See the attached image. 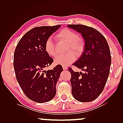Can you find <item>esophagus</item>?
Wrapping results in <instances>:
<instances>
[{
  "label": "esophagus",
  "mask_w": 123,
  "mask_h": 123,
  "mask_svg": "<svg viewBox=\"0 0 123 123\" xmlns=\"http://www.w3.org/2000/svg\"><path fill=\"white\" fill-rule=\"evenodd\" d=\"M63 69L64 70H67V69H68V68L66 66H63Z\"/></svg>",
  "instance_id": "esophagus-1"
}]
</instances>
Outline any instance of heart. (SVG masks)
Masks as SVG:
<instances>
[{"label":"heart","mask_w":123,"mask_h":123,"mask_svg":"<svg viewBox=\"0 0 123 123\" xmlns=\"http://www.w3.org/2000/svg\"><path fill=\"white\" fill-rule=\"evenodd\" d=\"M56 38L58 40L68 43L67 50L69 52L65 54L56 56L55 59V63L58 65L67 66L74 62L76 59L75 54L69 51L73 50L77 54L81 53L84 48L83 41L79 37L78 35L75 32L69 28H64L60 31L56 35ZM45 50L50 56L55 57L56 55L54 43L51 38L49 37L45 41Z\"/></svg>","instance_id":"b5f03b06"}]
</instances>
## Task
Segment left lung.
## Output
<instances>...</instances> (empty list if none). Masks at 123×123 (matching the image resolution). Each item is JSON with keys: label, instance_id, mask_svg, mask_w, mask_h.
<instances>
[{"label": "left lung", "instance_id": "left-lung-1", "mask_svg": "<svg viewBox=\"0 0 123 123\" xmlns=\"http://www.w3.org/2000/svg\"><path fill=\"white\" fill-rule=\"evenodd\" d=\"M68 26L81 33L85 42L81 56L73 64L85 73L68 69L72 95L78 101L91 102L101 93L108 78L111 63L110 48L105 37L95 28L83 25Z\"/></svg>", "mask_w": 123, "mask_h": 123}]
</instances>
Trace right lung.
<instances>
[{
	"instance_id": "1",
	"label": "right lung",
	"mask_w": 123,
	"mask_h": 123,
	"mask_svg": "<svg viewBox=\"0 0 123 123\" xmlns=\"http://www.w3.org/2000/svg\"><path fill=\"white\" fill-rule=\"evenodd\" d=\"M60 26L33 28L21 38L14 51L13 66L17 80L25 95L38 103L55 97L56 85L63 70L61 65L45 70L54 61L45 51V41Z\"/></svg>"
}]
</instances>
